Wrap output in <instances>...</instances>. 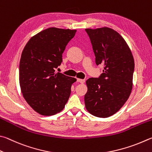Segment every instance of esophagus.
<instances>
[{
  "mask_svg": "<svg viewBox=\"0 0 152 152\" xmlns=\"http://www.w3.org/2000/svg\"><path fill=\"white\" fill-rule=\"evenodd\" d=\"M77 81L79 82V83H85V79H77Z\"/></svg>",
  "mask_w": 152,
  "mask_h": 152,
  "instance_id": "esophagus-1",
  "label": "esophagus"
}]
</instances>
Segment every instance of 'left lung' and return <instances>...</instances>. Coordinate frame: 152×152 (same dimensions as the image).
<instances>
[{"mask_svg":"<svg viewBox=\"0 0 152 152\" xmlns=\"http://www.w3.org/2000/svg\"><path fill=\"white\" fill-rule=\"evenodd\" d=\"M97 65L103 66L98 78L87 80L84 100L91 115L105 118L113 115L127 102L132 92L134 59L120 34L108 27L86 28Z\"/></svg>","mask_w":152,"mask_h":152,"instance_id":"1","label":"left lung"}]
</instances>
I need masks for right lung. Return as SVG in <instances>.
<instances>
[{"label": "right lung", "instance_id": "add662e5", "mask_svg": "<svg viewBox=\"0 0 152 152\" xmlns=\"http://www.w3.org/2000/svg\"><path fill=\"white\" fill-rule=\"evenodd\" d=\"M76 30L51 27L33 36L25 45L19 64V83L28 104L42 115L62 111L76 79L55 69L62 63V54Z\"/></svg>", "mask_w": 152, "mask_h": 152}]
</instances>
